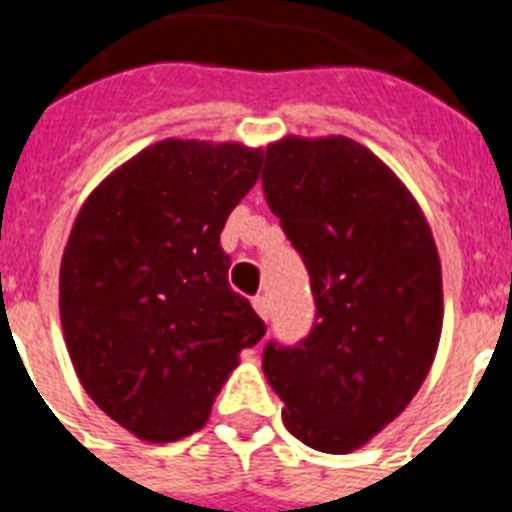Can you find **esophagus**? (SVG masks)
<instances>
[{
  "instance_id": "obj_1",
  "label": "esophagus",
  "mask_w": 512,
  "mask_h": 512,
  "mask_svg": "<svg viewBox=\"0 0 512 512\" xmlns=\"http://www.w3.org/2000/svg\"><path fill=\"white\" fill-rule=\"evenodd\" d=\"M252 305H255V311L260 319L268 321V316H271V303H268V297L265 295H257L255 300H252Z\"/></svg>"
}]
</instances>
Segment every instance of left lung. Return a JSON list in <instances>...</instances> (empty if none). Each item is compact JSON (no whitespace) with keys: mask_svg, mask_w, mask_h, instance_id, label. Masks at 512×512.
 I'll return each instance as SVG.
<instances>
[{"mask_svg":"<svg viewBox=\"0 0 512 512\" xmlns=\"http://www.w3.org/2000/svg\"><path fill=\"white\" fill-rule=\"evenodd\" d=\"M263 193L316 303L303 340H268L263 372L292 436L319 452H353L428 377L444 319L436 241L401 180L342 135L273 143Z\"/></svg>","mask_w":512,"mask_h":512,"instance_id":"obj_1","label":"left lung"}]
</instances>
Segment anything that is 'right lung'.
<instances>
[{"instance_id":"add662e5","label":"right lung","mask_w":512,"mask_h":512,"mask_svg":"<svg viewBox=\"0 0 512 512\" xmlns=\"http://www.w3.org/2000/svg\"><path fill=\"white\" fill-rule=\"evenodd\" d=\"M263 151L162 140L92 191L60 263V321L84 390L122 428L167 444L207 422L239 353L265 335L228 287L220 231Z\"/></svg>"}]
</instances>
